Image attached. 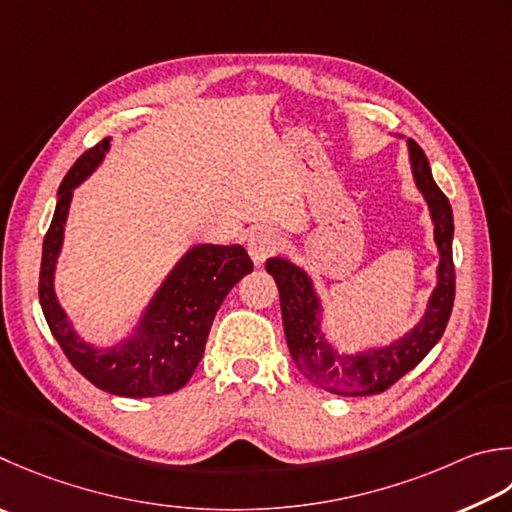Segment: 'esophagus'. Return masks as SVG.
Listing matches in <instances>:
<instances>
[{
    "label": "esophagus",
    "mask_w": 512,
    "mask_h": 512,
    "mask_svg": "<svg viewBox=\"0 0 512 512\" xmlns=\"http://www.w3.org/2000/svg\"><path fill=\"white\" fill-rule=\"evenodd\" d=\"M279 246H282V239H279L275 230H268V228L257 230V233L250 235L246 244L248 255L255 262V266H262Z\"/></svg>",
    "instance_id": "esophagus-1"
}]
</instances>
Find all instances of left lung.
<instances>
[{
	"label": "left lung",
	"instance_id": "left-lung-1",
	"mask_svg": "<svg viewBox=\"0 0 512 512\" xmlns=\"http://www.w3.org/2000/svg\"><path fill=\"white\" fill-rule=\"evenodd\" d=\"M408 157L415 184L424 195L435 226L439 250L437 286L430 293L426 313L404 337L382 348H366L359 353H339L322 333L324 308L319 304L313 279L306 270L284 257H270L266 270L273 275L282 302V319L288 350L302 375L328 393L362 397L384 393L408 370H413L442 339L455 299L453 266V208L435 184L428 159L417 142L408 139Z\"/></svg>",
	"mask_w": 512,
	"mask_h": 512
}]
</instances>
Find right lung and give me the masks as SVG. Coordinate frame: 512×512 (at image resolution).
Masks as SVG:
<instances>
[{"label":"right lung","instance_id":"obj_1","mask_svg":"<svg viewBox=\"0 0 512 512\" xmlns=\"http://www.w3.org/2000/svg\"><path fill=\"white\" fill-rule=\"evenodd\" d=\"M110 137L77 159L57 193L53 222L44 237L39 270V304L50 333L68 362L90 384L119 397H157L175 393L202 362L206 339L219 306L239 279L253 270L244 246L197 244L179 259L157 288L133 333L115 346L84 342L55 295V268L62 253L64 226L73 190L104 162Z\"/></svg>","mask_w":512,"mask_h":512}]
</instances>
